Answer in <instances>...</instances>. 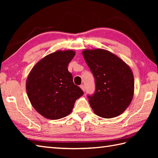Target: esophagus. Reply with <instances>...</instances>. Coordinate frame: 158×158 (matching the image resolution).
<instances>
[{
  "label": "esophagus",
  "mask_w": 158,
  "mask_h": 158,
  "mask_svg": "<svg viewBox=\"0 0 158 158\" xmlns=\"http://www.w3.org/2000/svg\"><path fill=\"white\" fill-rule=\"evenodd\" d=\"M80 88H81V89L83 90V92H84L85 91V86H84V85H80Z\"/></svg>",
  "instance_id": "34e87169"
}]
</instances>
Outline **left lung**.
Returning a JSON list of instances; mask_svg holds the SVG:
<instances>
[{
  "label": "left lung",
  "instance_id": "left-lung-1",
  "mask_svg": "<svg viewBox=\"0 0 158 158\" xmlns=\"http://www.w3.org/2000/svg\"><path fill=\"white\" fill-rule=\"evenodd\" d=\"M82 54L95 79V93L88 96L94 112L103 118L121 115L134 96L135 79L130 66L103 49H85Z\"/></svg>",
  "mask_w": 158,
  "mask_h": 158
}]
</instances>
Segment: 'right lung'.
Masks as SVG:
<instances>
[{
	"label": "right lung",
	"instance_id": "add662e5",
	"mask_svg": "<svg viewBox=\"0 0 158 158\" xmlns=\"http://www.w3.org/2000/svg\"><path fill=\"white\" fill-rule=\"evenodd\" d=\"M75 56L73 50H58L33 66L26 79V92L32 106L49 119L63 118L72 112L77 99L83 94L74 84L68 70Z\"/></svg>",
	"mask_w": 158,
	"mask_h": 158
}]
</instances>
